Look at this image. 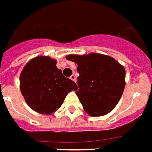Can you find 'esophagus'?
Listing matches in <instances>:
<instances>
[{"instance_id": "1", "label": "esophagus", "mask_w": 152, "mask_h": 152, "mask_svg": "<svg viewBox=\"0 0 152 152\" xmlns=\"http://www.w3.org/2000/svg\"><path fill=\"white\" fill-rule=\"evenodd\" d=\"M70 79L74 81V82H76V76H75L74 74H72V75L70 76Z\"/></svg>"}]
</instances>
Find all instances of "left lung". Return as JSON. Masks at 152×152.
<instances>
[{
  "label": "left lung",
  "instance_id": "obj_1",
  "mask_svg": "<svg viewBox=\"0 0 152 152\" xmlns=\"http://www.w3.org/2000/svg\"><path fill=\"white\" fill-rule=\"evenodd\" d=\"M66 58L78 64L79 101L92 117L106 115L119 102L125 88L126 71L122 65L105 54H69Z\"/></svg>",
  "mask_w": 152,
  "mask_h": 152
}]
</instances>
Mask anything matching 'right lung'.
<instances>
[{
	"label": "right lung",
	"instance_id": "obj_1",
	"mask_svg": "<svg viewBox=\"0 0 152 152\" xmlns=\"http://www.w3.org/2000/svg\"><path fill=\"white\" fill-rule=\"evenodd\" d=\"M56 60L38 56L27 63L20 76V88L26 103L41 114L58 109L67 94L77 90V84L64 77L56 67Z\"/></svg>",
	"mask_w": 152,
	"mask_h": 152
}]
</instances>
